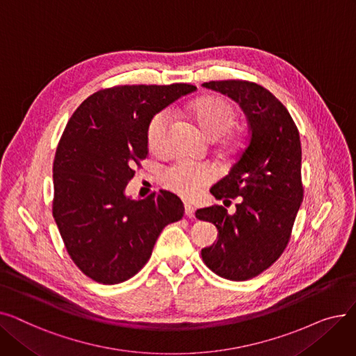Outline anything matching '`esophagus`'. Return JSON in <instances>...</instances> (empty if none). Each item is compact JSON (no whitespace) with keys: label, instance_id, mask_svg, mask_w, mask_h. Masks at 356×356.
Here are the masks:
<instances>
[{"label":"esophagus","instance_id":"obj_1","mask_svg":"<svg viewBox=\"0 0 356 356\" xmlns=\"http://www.w3.org/2000/svg\"><path fill=\"white\" fill-rule=\"evenodd\" d=\"M184 215L188 218H195V208L191 203H184Z\"/></svg>","mask_w":356,"mask_h":356}]
</instances>
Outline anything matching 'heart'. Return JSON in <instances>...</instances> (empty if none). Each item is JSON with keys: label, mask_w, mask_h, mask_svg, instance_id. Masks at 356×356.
Segmentation results:
<instances>
[{"label": "heart", "mask_w": 356, "mask_h": 356, "mask_svg": "<svg viewBox=\"0 0 356 356\" xmlns=\"http://www.w3.org/2000/svg\"><path fill=\"white\" fill-rule=\"evenodd\" d=\"M188 111L203 133L211 138L225 136L236 122L235 108L228 101L218 97L200 98ZM170 128L172 114L168 109L159 111L148 121L145 137L152 152L161 153L167 148ZM213 179L215 170L212 165L191 160H177L164 167L160 173V181L164 188L183 197L196 196Z\"/></svg>", "instance_id": "1"}]
</instances>
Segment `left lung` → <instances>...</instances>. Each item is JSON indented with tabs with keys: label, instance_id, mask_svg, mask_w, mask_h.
Masks as SVG:
<instances>
[{
	"label": "left lung",
	"instance_id": "obj_1",
	"mask_svg": "<svg viewBox=\"0 0 356 356\" xmlns=\"http://www.w3.org/2000/svg\"><path fill=\"white\" fill-rule=\"evenodd\" d=\"M203 86L239 104L250 137L229 173L211 189L225 207L236 197V212L219 204L196 212L219 232L202 259L219 277L245 282L271 267L290 241L305 192L300 136L287 108L261 85L231 79Z\"/></svg>",
	"mask_w": 356,
	"mask_h": 356
}]
</instances>
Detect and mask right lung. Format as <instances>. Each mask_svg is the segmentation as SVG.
Returning a JSON list of instances; mask_svg holds the SVG:
<instances>
[{
  "label": "right lung",
  "instance_id": "right-lung-1",
  "mask_svg": "<svg viewBox=\"0 0 356 356\" xmlns=\"http://www.w3.org/2000/svg\"><path fill=\"white\" fill-rule=\"evenodd\" d=\"M196 86L121 85L92 93L70 117L53 161V218L67 254L93 282L118 284L152 257L159 235L183 218V202L160 191L124 195L148 154L154 114Z\"/></svg>",
  "mask_w": 356,
  "mask_h": 356
}]
</instances>
